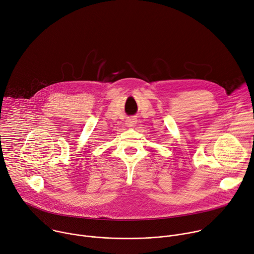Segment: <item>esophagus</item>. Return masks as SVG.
Returning a JSON list of instances; mask_svg holds the SVG:
<instances>
[{"instance_id": "34e87169", "label": "esophagus", "mask_w": 254, "mask_h": 254, "mask_svg": "<svg viewBox=\"0 0 254 254\" xmlns=\"http://www.w3.org/2000/svg\"><path fill=\"white\" fill-rule=\"evenodd\" d=\"M126 122H127L126 125H127V127H133L135 126V124H136V121H135V119H133V118H128Z\"/></svg>"}]
</instances>
